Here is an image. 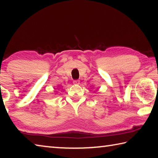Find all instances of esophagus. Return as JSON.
I'll use <instances>...</instances> for the list:
<instances>
[{
    "label": "esophagus",
    "instance_id": "34e87169",
    "mask_svg": "<svg viewBox=\"0 0 158 158\" xmlns=\"http://www.w3.org/2000/svg\"><path fill=\"white\" fill-rule=\"evenodd\" d=\"M73 84L74 85H79L80 84V80H73Z\"/></svg>",
    "mask_w": 158,
    "mask_h": 158
}]
</instances>
